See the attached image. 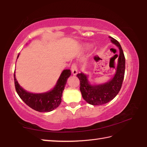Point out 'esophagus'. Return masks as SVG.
<instances>
[{"mask_svg": "<svg viewBox=\"0 0 147 147\" xmlns=\"http://www.w3.org/2000/svg\"><path fill=\"white\" fill-rule=\"evenodd\" d=\"M71 72H72L73 75H74V76H76L77 74V71H78L77 66L76 63H73L72 65H71Z\"/></svg>", "mask_w": 147, "mask_h": 147, "instance_id": "esophagus-1", "label": "esophagus"}]
</instances>
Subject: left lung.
Returning <instances> with one entry per match:
<instances>
[{
  "label": "left lung",
  "mask_w": 147,
  "mask_h": 147,
  "mask_svg": "<svg viewBox=\"0 0 147 147\" xmlns=\"http://www.w3.org/2000/svg\"><path fill=\"white\" fill-rule=\"evenodd\" d=\"M111 42L119 47V55H116L115 59L117 58V66L116 71L112 79L107 83L100 85L92 86L88 80V76L83 73L78 74L77 77L80 80V91L82 98L88 103L92 105H101L114 98L121 89L125 73V57L121 44L112 37Z\"/></svg>",
  "instance_id": "obj_1"
}]
</instances>
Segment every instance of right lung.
I'll list each match as a JSON object with an SVG mask.
<instances>
[{"mask_svg": "<svg viewBox=\"0 0 147 147\" xmlns=\"http://www.w3.org/2000/svg\"><path fill=\"white\" fill-rule=\"evenodd\" d=\"M19 55H18V58ZM70 70H64L57 81L56 86L51 91L44 93H32L25 91L18 82L14 74L15 89L20 98L28 107L36 111L48 112L58 107L61 101L63 91L67 84L68 78L70 76Z\"/></svg>", "mask_w": 147, "mask_h": 147, "instance_id": "add662e5", "label": "right lung"}]
</instances>
